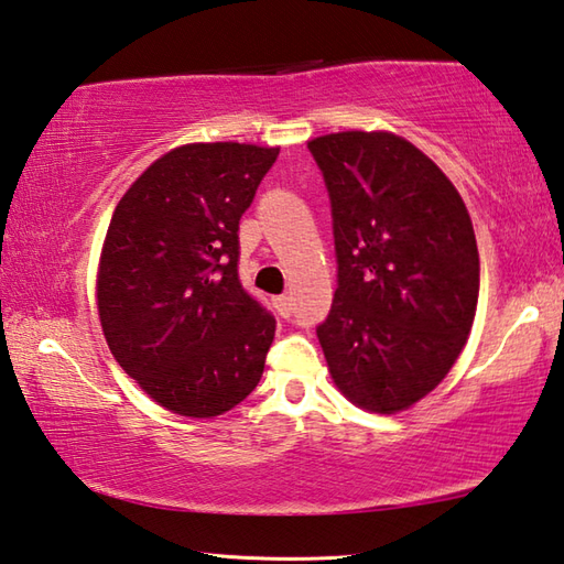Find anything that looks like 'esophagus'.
I'll return each instance as SVG.
<instances>
[{
  "label": "esophagus",
  "mask_w": 564,
  "mask_h": 564,
  "mask_svg": "<svg viewBox=\"0 0 564 564\" xmlns=\"http://www.w3.org/2000/svg\"><path fill=\"white\" fill-rule=\"evenodd\" d=\"M272 304H274V310H276V314H280L282 319H290V314H292V297H290V294H282V297H274Z\"/></svg>",
  "instance_id": "obj_1"
}]
</instances>
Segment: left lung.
<instances>
[{"instance_id": "1", "label": "left lung", "mask_w": 564, "mask_h": 564, "mask_svg": "<svg viewBox=\"0 0 564 564\" xmlns=\"http://www.w3.org/2000/svg\"><path fill=\"white\" fill-rule=\"evenodd\" d=\"M327 183L339 288L317 329L334 387L369 413L411 409L446 379L476 319L480 262L448 175L391 131L307 143Z\"/></svg>"}]
</instances>
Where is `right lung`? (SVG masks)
<instances>
[{
    "mask_svg": "<svg viewBox=\"0 0 564 564\" xmlns=\"http://www.w3.org/2000/svg\"><path fill=\"white\" fill-rule=\"evenodd\" d=\"M280 148L185 143L118 200L96 272L98 319L158 406L213 419L250 397L274 317L242 290L237 230Z\"/></svg>",
    "mask_w": 564,
    "mask_h": 564,
    "instance_id": "1",
    "label": "right lung"
}]
</instances>
